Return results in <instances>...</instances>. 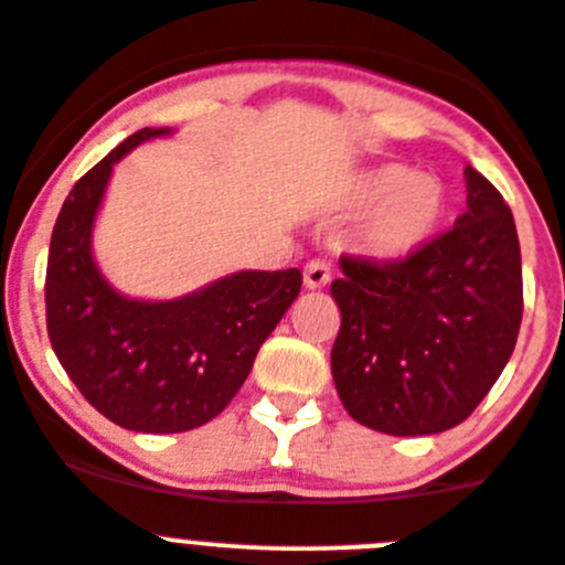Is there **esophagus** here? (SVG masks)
I'll return each mask as SVG.
<instances>
[{
    "label": "esophagus",
    "instance_id": "esophagus-1",
    "mask_svg": "<svg viewBox=\"0 0 565 565\" xmlns=\"http://www.w3.org/2000/svg\"><path fill=\"white\" fill-rule=\"evenodd\" d=\"M329 281H332V264L327 258H312V262H307V267H303V284L309 289L327 287Z\"/></svg>",
    "mask_w": 565,
    "mask_h": 565
}]
</instances>
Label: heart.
<instances>
[{
	"mask_svg": "<svg viewBox=\"0 0 565 565\" xmlns=\"http://www.w3.org/2000/svg\"><path fill=\"white\" fill-rule=\"evenodd\" d=\"M352 207L371 211L365 247L374 256L405 258L436 236L447 211V191L430 174H414L405 166H380L358 180Z\"/></svg>",
	"mask_w": 565,
	"mask_h": 565,
	"instance_id": "1",
	"label": "heart"
}]
</instances>
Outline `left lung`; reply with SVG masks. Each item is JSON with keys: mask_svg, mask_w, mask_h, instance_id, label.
Returning <instances> with one entry per match:
<instances>
[{"mask_svg": "<svg viewBox=\"0 0 565 565\" xmlns=\"http://www.w3.org/2000/svg\"><path fill=\"white\" fill-rule=\"evenodd\" d=\"M467 213L405 258L340 256L332 377L380 434L456 428L490 394L523 315L521 245L498 188L467 169Z\"/></svg>", "mask_w": 565, "mask_h": 565, "instance_id": "obj_1", "label": "left lung"}]
</instances>
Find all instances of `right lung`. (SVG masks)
Here are the masks:
<instances>
[{
  "label": "right lung",
  "instance_id": "obj_1",
  "mask_svg": "<svg viewBox=\"0 0 565 565\" xmlns=\"http://www.w3.org/2000/svg\"><path fill=\"white\" fill-rule=\"evenodd\" d=\"M166 129H140L86 171L50 238L47 334L86 403L120 428L182 434L227 408L258 349L301 292V270H247L177 301H131L104 281L89 250L111 166Z\"/></svg>",
  "mask_w": 565,
  "mask_h": 565
}]
</instances>
